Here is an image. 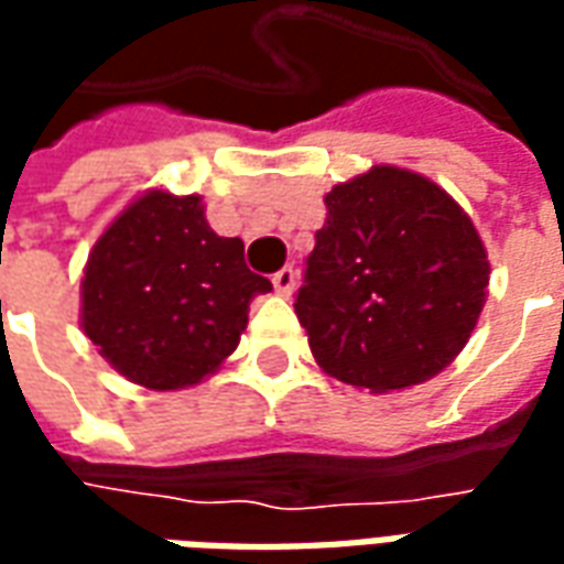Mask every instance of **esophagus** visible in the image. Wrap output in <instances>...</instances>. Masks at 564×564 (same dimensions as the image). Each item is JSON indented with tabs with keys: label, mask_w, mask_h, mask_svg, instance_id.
<instances>
[{
	"label": "esophagus",
	"mask_w": 564,
	"mask_h": 564,
	"mask_svg": "<svg viewBox=\"0 0 564 564\" xmlns=\"http://www.w3.org/2000/svg\"><path fill=\"white\" fill-rule=\"evenodd\" d=\"M271 283H274V293L278 295H290L295 290V269L293 265H283L274 278H271Z\"/></svg>",
	"instance_id": "34e87169"
}]
</instances>
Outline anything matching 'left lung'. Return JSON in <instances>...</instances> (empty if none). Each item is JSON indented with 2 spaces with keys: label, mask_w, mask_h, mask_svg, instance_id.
<instances>
[{
  "label": "left lung",
  "mask_w": 564,
  "mask_h": 564,
  "mask_svg": "<svg viewBox=\"0 0 564 564\" xmlns=\"http://www.w3.org/2000/svg\"><path fill=\"white\" fill-rule=\"evenodd\" d=\"M326 210L295 293L317 366L371 392L435 378L486 305L489 259L471 217L395 165L332 186Z\"/></svg>",
  "instance_id": "left-lung-1"
}]
</instances>
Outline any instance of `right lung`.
<instances>
[{
  "label": "right lung",
  "instance_id": "obj_1",
  "mask_svg": "<svg viewBox=\"0 0 564 564\" xmlns=\"http://www.w3.org/2000/svg\"><path fill=\"white\" fill-rule=\"evenodd\" d=\"M269 290L247 269L245 241L210 229L202 196L150 189L93 245L80 329L132 383L184 390L220 368Z\"/></svg>",
  "mask_w": 564,
  "mask_h": 564
}]
</instances>
